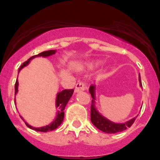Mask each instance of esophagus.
<instances>
[{
    "instance_id": "obj_1",
    "label": "esophagus",
    "mask_w": 160,
    "mask_h": 160,
    "mask_svg": "<svg viewBox=\"0 0 160 160\" xmlns=\"http://www.w3.org/2000/svg\"><path fill=\"white\" fill-rule=\"evenodd\" d=\"M88 88V86L86 83H82V82H79V83H77L75 88V92H83V91H85Z\"/></svg>"
}]
</instances>
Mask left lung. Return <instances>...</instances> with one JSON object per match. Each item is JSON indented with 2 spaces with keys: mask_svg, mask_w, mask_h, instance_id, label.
<instances>
[{
  "mask_svg": "<svg viewBox=\"0 0 160 160\" xmlns=\"http://www.w3.org/2000/svg\"><path fill=\"white\" fill-rule=\"evenodd\" d=\"M139 82H140L141 87H142L141 78L139 79ZM89 92H90L91 95L92 97V107H91V121H92V124L95 125V127L98 128V129H100L101 131L107 132V133H116V132H122V131L129 128L133 124V122H135L137 116L130 119L128 122H124V123H115V122H113L109 120V119H107V118L102 116L95 107V85H91V87L89 88Z\"/></svg>",
  "mask_w": 160,
  "mask_h": 160,
  "instance_id": "left-lung-1",
  "label": "left lung"
}]
</instances>
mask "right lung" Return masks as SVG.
I'll list each match as a JSON object with an SVG mask.
<instances>
[{
    "mask_svg": "<svg viewBox=\"0 0 160 160\" xmlns=\"http://www.w3.org/2000/svg\"><path fill=\"white\" fill-rule=\"evenodd\" d=\"M55 53H56V50H47V51L42 52V53H38V54L35 55V56H32L31 58H30L27 62H25L21 66H20V68H19V72L22 68H24V67L27 66V65H28V64H29L30 62H31V60L34 59L35 58H38V57H43V58L50 57L51 56V55L54 54ZM18 86H19V82H18V77H17V80H16V84H15V95H16L18 92ZM73 92H74L73 89H69V90H66V89H65V90L62 91V92H58V93L57 94L55 105H56V108H58V110L57 111L56 118H55V119L53 120V122H52L51 123L49 124V125H45V126H42V127H38V128L33 127V126H31V125H30L29 124L27 123V122H25V124L27 125V126H28V128H30V129H34V130L35 131H38V132H44L56 129L57 128H58V126L62 123V122H63L64 116H65V112H64V110H65L68 102L69 101L70 98H71ZM15 102H16V98H15ZM20 118L23 120V118L21 117V116H20Z\"/></svg>",
    "mask_w": 160,
    "mask_h": 160,
    "instance_id": "obj_1",
    "label": "right lung"
}]
</instances>
